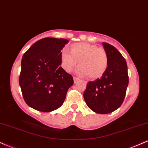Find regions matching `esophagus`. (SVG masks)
<instances>
[{
  "label": "esophagus",
  "mask_w": 148,
  "mask_h": 148,
  "mask_svg": "<svg viewBox=\"0 0 148 148\" xmlns=\"http://www.w3.org/2000/svg\"><path fill=\"white\" fill-rule=\"evenodd\" d=\"M73 79H74V84H76V83L78 81H79V78L75 77V76H74V78H73Z\"/></svg>",
  "instance_id": "1"
}]
</instances>
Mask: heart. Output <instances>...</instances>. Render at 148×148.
Returning <instances> with one entry per match:
<instances>
[{"label":"heart","instance_id":"1","mask_svg":"<svg viewBox=\"0 0 148 148\" xmlns=\"http://www.w3.org/2000/svg\"><path fill=\"white\" fill-rule=\"evenodd\" d=\"M70 51L64 49L60 53L61 66L66 72H71L79 61L76 73L80 76L98 79L106 72L108 57L103 49L90 43L79 42L70 46Z\"/></svg>","mask_w":148,"mask_h":148}]
</instances>
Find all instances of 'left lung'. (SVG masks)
<instances>
[{
  "mask_svg": "<svg viewBox=\"0 0 148 148\" xmlns=\"http://www.w3.org/2000/svg\"><path fill=\"white\" fill-rule=\"evenodd\" d=\"M108 57V66L100 79L89 81L84 92L87 106L100 114L115 111L122 105L129 84L127 64L115 47L103 42Z\"/></svg>",
  "mask_w": 148,
  "mask_h": 148,
  "instance_id": "obj_1",
  "label": "left lung"
}]
</instances>
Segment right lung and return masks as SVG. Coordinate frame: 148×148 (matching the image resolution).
Masks as SVG:
<instances>
[{
	"instance_id": "obj_1",
	"label": "right lung",
	"mask_w": 148,
	"mask_h": 148,
	"mask_svg": "<svg viewBox=\"0 0 148 148\" xmlns=\"http://www.w3.org/2000/svg\"><path fill=\"white\" fill-rule=\"evenodd\" d=\"M66 39L45 37L33 44L21 59L19 86L25 103L42 112L62 106L74 84L71 74L60 67V53Z\"/></svg>"
}]
</instances>
